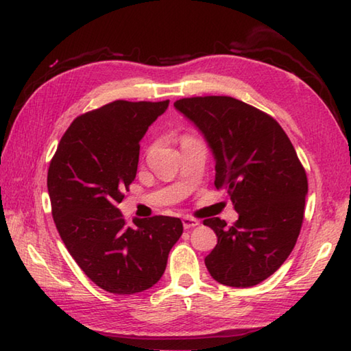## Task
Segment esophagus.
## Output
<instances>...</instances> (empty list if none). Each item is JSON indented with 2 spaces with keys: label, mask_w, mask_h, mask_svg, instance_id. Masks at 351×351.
<instances>
[{
  "label": "esophagus",
  "mask_w": 351,
  "mask_h": 351,
  "mask_svg": "<svg viewBox=\"0 0 351 351\" xmlns=\"http://www.w3.org/2000/svg\"><path fill=\"white\" fill-rule=\"evenodd\" d=\"M182 222H183V226H185V230H191V228H194V226L199 225V220L197 219L189 217V216L183 217Z\"/></svg>",
  "instance_id": "obj_1"
}]
</instances>
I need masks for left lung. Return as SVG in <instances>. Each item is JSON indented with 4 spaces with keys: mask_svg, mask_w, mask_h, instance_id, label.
Here are the masks:
<instances>
[{
    "mask_svg": "<svg viewBox=\"0 0 351 351\" xmlns=\"http://www.w3.org/2000/svg\"><path fill=\"white\" fill-rule=\"evenodd\" d=\"M176 109L205 135L217 189L239 213L234 225L205 219L217 245L205 257L219 284L247 288L269 278L296 245L308 180L294 146L271 115L226 95L180 98Z\"/></svg>",
    "mask_w": 351,
    "mask_h": 351,
    "instance_id": "obj_1",
    "label": "left lung"
}]
</instances>
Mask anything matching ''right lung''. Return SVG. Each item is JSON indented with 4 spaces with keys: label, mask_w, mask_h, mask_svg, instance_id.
<instances>
[{
    "label": "right lung",
    "mask_w": 351,
    "mask_h": 351,
    "mask_svg": "<svg viewBox=\"0 0 351 351\" xmlns=\"http://www.w3.org/2000/svg\"><path fill=\"white\" fill-rule=\"evenodd\" d=\"M168 104L117 100L77 117L49 165L47 191L61 241L104 291L134 294L157 284L183 232L177 217L129 225L117 208L137 174L140 140Z\"/></svg>",
    "instance_id": "1"
}]
</instances>
